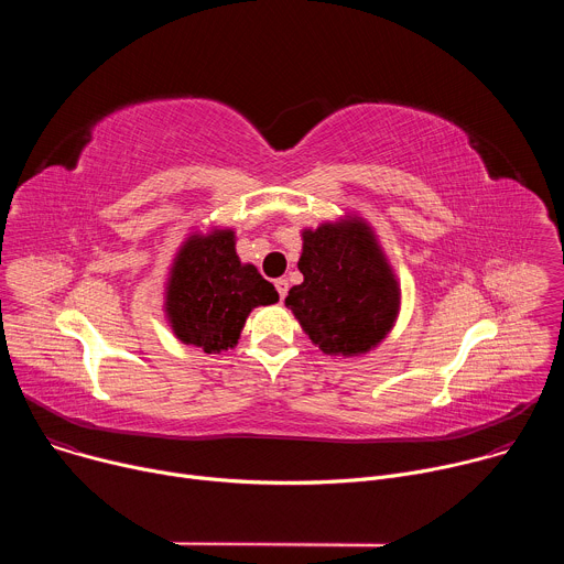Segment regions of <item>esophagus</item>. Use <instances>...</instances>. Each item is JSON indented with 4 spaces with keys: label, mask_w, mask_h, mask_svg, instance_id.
<instances>
[{
    "label": "esophagus",
    "mask_w": 564,
    "mask_h": 564,
    "mask_svg": "<svg viewBox=\"0 0 564 564\" xmlns=\"http://www.w3.org/2000/svg\"><path fill=\"white\" fill-rule=\"evenodd\" d=\"M274 285H276L279 296H281V299H285V294H288V281H285V279H276V281H274Z\"/></svg>",
    "instance_id": "obj_1"
}]
</instances>
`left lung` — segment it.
Segmentation results:
<instances>
[{
	"label": "left lung",
	"mask_w": 564,
	"mask_h": 564,
	"mask_svg": "<svg viewBox=\"0 0 564 564\" xmlns=\"http://www.w3.org/2000/svg\"><path fill=\"white\" fill-rule=\"evenodd\" d=\"M301 238L303 283L288 292L285 305L324 355H368L394 328L401 307V285L372 225L344 214L303 227Z\"/></svg>",
	"instance_id": "left-lung-1"
}]
</instances>
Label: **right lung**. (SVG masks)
<instances>
[{"label":"right lung","mask_w":564,"mask_h":564,"mask_svg":"<svg viewBox=\"0 0 564 564\" xmlns=\"http://www.w3.org/2000/svg\"><path fill=\"white\" fill-rule=\"evenodd\" d=\"M279 292L252 263H240L231 227L194 229L181 243L165 283V318L174 337L207 355L238 344L250 312Z\"/></svg>","instance_id":"right-lung-1"}]
</instances>
